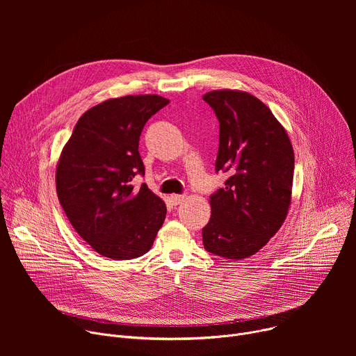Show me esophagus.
<instances>
[{
  "label": "esophagus",
  "instance_id": "esophagus-1",
  "mask_svg": "<svg viewBox=\"0 0 356 356\" xmlns=\"http://www.w3.org/2000/svg\"><path fill=\"white\" fill-rule=\"evenodd\" d=\"M184 198H186V197H184L183 194H172V195H170V201L173 202L175 206L181 204V202L184 201Z\"/></svg>",
  "mask_w": 356,
  "mask_h": 356
}]
</instances>
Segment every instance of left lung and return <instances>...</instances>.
<instances>
[{"mask_svg": "<svg viewBox=\"0 0 356 356\" xmlns=\"http://www.w3.org/2000/svg\"><path fill=\"white\" fill-rule=\"evenodd\" d=\"M220 121L216 172L225 187L210 197L206 250L241 261L255 255L283 225L290 204L294 152L284 127L259 98L241 90L202 95Z\"/></svg>", "mask_w": 356, "mask_h": 356, "instance_id": "1", "label": "left lung"}]
</instances>
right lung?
<instances>
[{"label":"right lung","instance_id":"right-lung-1","mask_svg":"<svg viewBox=\"0 0 356 356\" xmlns=\"http://www.w3.org/2000/svg\"><path fill=\"white\" fill-rule=\"evenodd\" d=\"M169 104L156 94L110 98L87 110L62 149L56 191L76 232L99 255L139 258L166 218L165 201L132 180L145 166L139 136L146 121Z\"/></svg>","mask_w":356,"mask_h":356}]
</instances>
